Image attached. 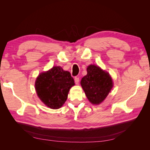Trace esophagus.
<instances>
[{"label": "esophagus", "mask_w": 150, "mask_h": 150, "mask_svg": "<svg viewBox=\"0 0 150 150\" xmlns=\"http://www.w3.org/2000/svg\"><path fill=\"white\" fill-rule=\"evenodd\" d=\"M74 81H75V83L76 84H79V78H77V77H76V78H74Z\"/></svg>", "instance_id": "1"}]
</instances>
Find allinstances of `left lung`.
<instances>
[{"mask_svg": "<svg viewBox=\"0 0 150 150\" xmlns=\"http://www.w3.org/2000/svg\"><path fill=\"white\" fill-rule=\"evenodd\" d=\"M81 85L88 100L93 104H99L111 91L113 83L108 72L91 64L88 66L87 74L81 79Z\"/></svg>", "mask_w": 150, "mask_h": 150, "instance_id": "left-lung-1", "label": "left lung"}]
</instances>
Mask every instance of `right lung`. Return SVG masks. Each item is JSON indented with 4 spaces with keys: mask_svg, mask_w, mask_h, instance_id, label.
Segmentation results:
<instances>
[{
    "mask_svg": "<svg viewBox=\"0 0 150 150\" xmlns=\"http://www.w3.org/2000/svg\"><path fill=\"white\" fill-rule=\"evenodd\" d=\"M69 72L60 66L40 73L35 80L36 93L41 101L47 107L56 110L67 100L69 89L74 85Z\"/></svg>",
    "mask_w": 150,
    "mask_h": 150,
    "instance_id": "obj_1",
    "label": "right lung"
}]
</instances>
